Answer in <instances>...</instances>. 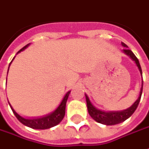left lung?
<instances>
[{
    "label": "left lung",
    "instance_id": "1",
    "mask_svg": "<svg viewBox=\"0 0 149 149\" xmlns=\"http://www.w3.org/2000/svg\"><path fill=\"white\" fill-rule=\"evenodd\" d=\"M122 45L123 46V47H125V48L123 49V52L126 53L127 55H128L129 56L131 57L133 60H135V62L137 64L139 69H140V73L142 75L141 67H140V62H139V60L137 59V57L135 56V54L131 50L127 48V46L126 45L124 42H122ZM142 91H143V85H142L141 89H140V96L138 97V99L136 100V102L133 104L132 107H129L128 109H127L125 111H118V112H109V113H106V112L101 111L99 110H97L96 108L91 104L89 97L85 95L86 102H87V107H88V111H89V115L97 123H102V124H106V125H115V124H118L120 123H123V122L125 121L126 119H127L129 117H131L136 110V108H137L138 105L140 103L141 95H142Z\"/></svg>",
    "mask_w": 149,
    "mask_h": 149
}]
</instances>
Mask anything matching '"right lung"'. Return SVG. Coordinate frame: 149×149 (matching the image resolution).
I'll return each instance as SVG.
<instances>
[{
	"label": "right lung",
	"mask_w": 149,
	"mask_h": 149,
	"mask_svg": "<svg viewBox=\"0 0 149 149\" xmlns=\"http://www.w3.org/2000/svg\"><path fill=\"white\" fill-rule=\"evenodd\" d=\"M28 45H29V44L23 47L18 52H20L21 51H23L26 47H27ZM12 61H13V60H12ZM12 61H11V62H12ZM11 62H10V63H11ZM9 65H10V64H9ZM8 71H9V69H8ZM70 92H71V91H69V92H68L67 93H66V95L64 96V99L62 100L61 103H60V105L58 107V108H57L56 111H54V112H52V113L51 114H49V115H47V116L42 117V118H34V119H26V118H22V117H21L19 114H17L16 112L14 111V110L12 108V107L10 106V104H9V106L11 107L13 114H15L16 118H17L22 124L34 129H40V130L47 129L50 128V127H52L54 126H56L57 124H59L60 122L62 121V119L64 118V114H65L66 102H67L68 97L69 96Z\"/></svg>",
	"instance_id": "1"
}]
</instances>
